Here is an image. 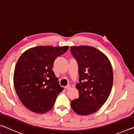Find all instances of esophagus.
I'll list each match as a JSON object with an SVG mask.
<instances>
[{
  "label": "esophagus",
  "instance_id": "1",
  "mask_svg": "<svg viewBox=\"0 0 134 134\" xmlns=\"http://www.w3.org/2000/svg\"><path fill=\"white\" fill-rule=\"evenodd\" d=\"M70 87H71V86H70V85H68L67 86H65V89H66V90H67V89H69Z\"/></svg>",
  "mask_w": 134,
  "mask_h": 134
}]
</instances>
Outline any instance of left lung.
<instances>
[{
    "label": "left lung",
    "mask_w": 134,
    "mask_h": 134,
    "mask_svg": "<svg viewBox=\"0 0 134 134\" xmlns=\"http://www.w3.org/2000/svg\"><path fill=\"white\" fill-rule=\"evenodd\" d=\"M79 66V98L71 100V107L80 115L95 113L108 99L112 90V65L105 54L88 45L70 47Z\"/></svg>",
    "instance_id": "obj_1"
}]
</instances>
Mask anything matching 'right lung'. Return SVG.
Listing matches in <instances>:
<instances>
[{
    "label": "right lung",
    "mask_w": 134,
    "mask_h": 134,
    "mask_svg": "<svg viewBox=\"0 0 134 134\" xmlns=\"http://www.w3.org/2000/svg\"><path fill=\"white\" fill-rule=\"evenodd\" d=\"M69 46H38L22 54L16 64L13 84L18 97L33 112L45 113L53 108L63 87L52 70L54 62Z\"/></svg>",
    "instance_id": "right-lung-1"
}]
</instances>
